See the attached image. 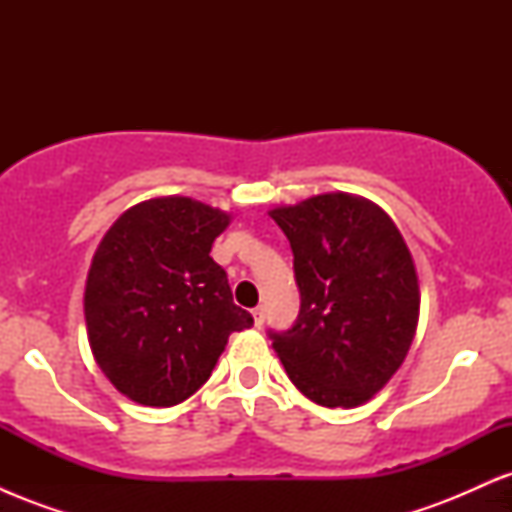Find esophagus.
Masks as SVG:
<instances>
[{"label":"esophagus","mask_w":512,"mask_h":512,"mask_svg":"<svg viewBox=\"0 0 512 512\" xmlns=\"http://www.w3.org/2000/svg\"><path fill=\"white\" fill-rule=\"evenodd\" d=\"M252 317H255V325L257 327L264 325V308H262V305H257V308L252 310Z\"/></svg>","instance_id":"1"}]
</instances>
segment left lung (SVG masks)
Masks as SVG:
<instances>
[{
	"label": "left lung",
	"instance_id": "left-lung-1",
	"mask_svg": "<svg viewBox=\"0 0 512 512\" xmlns=\"http://www.w3.org/2000/svg\"><path fill=\"white\" fill-rule=\"evenodd\" d=\"M293 250L301 313L272 346L322 407L354 409L390 383L419 325V276L395 221L370 199L327 192L276 207Z\"/></svg>",
	"mask_w": 512,
	"mask_h": 512
}]
</instances>
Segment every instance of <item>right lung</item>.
Masks as SVG:
<instances>
[{"instance_id": "obj_1", "label": "right lung", "mask_w": 512, "mask_h": 512, "mask_svg": "<svg viewBox=\"0 0 512 512\" xmlns=\"http://www.w3.org/2000/svg\"><path fill=\"white\" fill-rule=\"evenodd\" d=\"M231 214L190 197L134 204L108 228L84 289L88 344L105 378L144 407H173L209 380L252 315L209 257Z\"/></svg>"}]
</instances>
